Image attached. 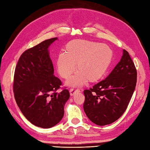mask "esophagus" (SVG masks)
<instances>
[{
	"label": "esophagus",
	"mask_w": 150,
	"mask_h": 150,
	"mask_svg": "<svg viewBox=\"0 0 150 150\" xmlns=\"http://www.w3.org/2000/svg\"><path fill=\"white\" fill-rule=\"evenodd\" d=\"M79 91H80V89L76 88H71L69 90L70 95H73L76 93V92H79Z\"/></svg>",
	"instance_id": "esophagus-1"
}]
</instances>
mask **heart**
<instances>
[{
	"mask_svg": "<svg viewBox=\"0 0 150 150\" xmlns=\"http://www.w3.org/2000/svg\"><path fill=\"white\" fill-rule=\"evenodd\" d=\"M113 53L106 44L86 40L69 43L67 52L58 55L57 70L64 79H68L77 69L79 71L68 81L71 86L82 85L88 80L95 81L106 72L112 59Z\"/></svg>",
	"mask_w": 150,
	"mask_h": 150,
	"instance_id": "obj_1",
	"label": "heart"
}]
</instances>
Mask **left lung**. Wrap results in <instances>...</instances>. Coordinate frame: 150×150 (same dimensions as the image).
Segmentation results:
<instances>
[{
  "mask_svg": "<svg viewBox=\"0 0 150 150\" xmlns=\"http://www.w3.org/2000/svg\"><path fill=\"white\" fill-rule=\"evenodd\" d=\"M137 73L126 50L106 79L85 90L84 110L91 122L99 126L113 123L128 108L135 89Z\"/></svg>",
  "mask_w": 150,
  "mask_h": 150,
  "instance_id": "obj_1",
  "label": "left lung"
}]
</instances>
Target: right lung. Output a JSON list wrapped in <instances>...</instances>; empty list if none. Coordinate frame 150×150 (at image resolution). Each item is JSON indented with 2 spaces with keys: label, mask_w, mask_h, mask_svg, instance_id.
Returning a JSON list of instances; mask_svg holds the SVG:
<instances>
[{
  "label": "right lung",
  "mask_w": 150,
  "mask_h": 150,
  "mask_svg": "<svg viewBox=\"0 0 150 150\" xmlns=\"http://www.w3.org/2000/svg\"><path fill=\"white\" fill-rule=\"evenodd\" d=\"M57 38L40 42L22 53L15 67L13 77L14 97L24 117L33 125L50 128L64 116L65 103L69 98L66 87L54 76L49 46Z\"/></svg>",
  "instance_id": "add662e5"
}]
</instances>
